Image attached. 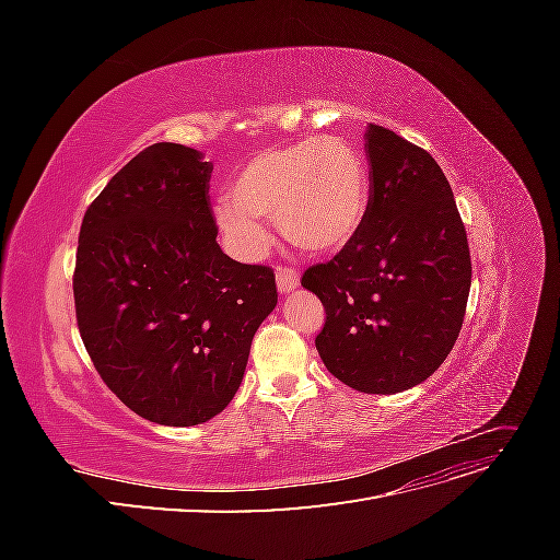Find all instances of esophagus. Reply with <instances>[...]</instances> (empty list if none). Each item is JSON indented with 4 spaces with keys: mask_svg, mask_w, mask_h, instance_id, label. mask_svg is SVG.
Listing matches in <instances>:
<instances>
[{
    "mask_svg": "<svg viewBox=\"0 0 560 560\" xmlns=\"http://www.w3.org/2000/svg\"><path fill=\"white\" fill-rule=\"evenodd\" d=\"M276 280H278V290L282 294H290L299 287V270H294L290 266H280L276 270Z\"/></svg>",
    "mask_w": 560,
    "mask_h": 560,
    "instance_id": "34e87169",
    "label": "esophagus"
}]
</instances>
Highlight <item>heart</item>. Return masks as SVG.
Here are the masks:
<instances>
[{"instance_id":"obj_1","label":"heart","mask_w":560,"mask_h":560,"mask_svg":"<svg viewBox=\"0 0 560 560\" xmlns=\"http://www.w3.org/2000/svg\"><path fill=\"white\" fill-rule=\"evenodd\" d=\"M369 171L362 151L338 135H315L257 151L229 184L217 224L243 257L268 247L257 222L273 219L292 245L308 254L343 249L362 226Z\"/></svg>"}]
</instances>
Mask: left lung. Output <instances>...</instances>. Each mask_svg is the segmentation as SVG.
I'll list each match as a JSON object with an SVG mask.
<instances>
[{
    "label": "left lung",
    "mask_w": 560,
    "mask_h": 560,
    "mask_svg": "<svg viewBox=\"0 0 560 560\" xmlns=\"http://www.w3.org/2000/svg\"><path fill=\"white\" fill-rule=\"evenodd\" d=\"M371 194L362 226L301 284L327 311L315 348L331 374L366 395L428 381L460 334L471 261L442 167L411 142L369 124Z\"/></svg>",
    "instance_id": "8db88e82"
}]
</instances>
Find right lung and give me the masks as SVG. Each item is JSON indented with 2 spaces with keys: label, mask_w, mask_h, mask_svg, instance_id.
<instances>
[{
  "label": "right lung",
  "mask_w": 560,
  "mask_h": 560,
  "mask_svg": "<svg viewBox=\"0 0 560 560\" xmlns=\"http://www.w3.org/2000/svg\"><path fill=\"white\" fill-rule=\"evenodd\" d=\"M210 173L191 147L151 144L109 179L79 233L83 346L130 411L171 428L226 409L278 303L273 270L219 247Z\"/></svg>",
  "instance_id": "obj_1"
}]
</instances>
